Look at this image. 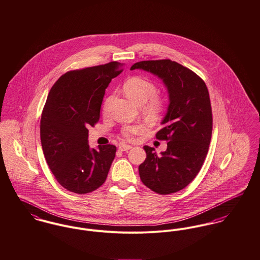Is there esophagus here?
<instances>
[{"label":"esophagus","instance_id":"1","mask_svg":"<svg viewBox=\"0 0 260 260\" xmlns=\"http://www.w3.org/2000/svg\"><path fill=\"white\" fill-rule=\"evenodd\" d=\"M131 148H132V145H129V144H121L118 146V149L121 150V151H126V150H128Z\"/></svg>","mask_w":260,"mask_h":260}]
</instances>
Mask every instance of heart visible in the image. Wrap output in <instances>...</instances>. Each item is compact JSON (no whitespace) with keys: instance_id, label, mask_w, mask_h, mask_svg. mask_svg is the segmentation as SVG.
Here are the masks:
<instances>
[{"instance_id":"b5f03b06","label":"heart","mask_w":260,"mask_h":260,"mask_svg":"<svg viewBox=\"0 0 260 260\" xmlns=\"http://www.w3.org/2000/svg\"><path fill=\"white\" fill-rule=\"evenodd\" d=\"M123 90L124 93L133 100L138 105L144 108V111L150 115L155 116L162 112L165 108V101L164 99L157 94L158 88L157 86L147 78L135 76L129 78L123 84ZM110 99L104 105V112H106ZM144 129V124L136 123V124H128L124 125L121 128L120 135L124 139H133L135 136L141 134Z\"/></svg>"}]
</instances>
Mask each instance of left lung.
I'll return each instance as SVG.
<instances>
[{
    "label": "left lung",
    "mask_w": 260,
    "mask_h": 260,
    "mask_svg": "<svg viewBox=\"0 0 260 260\" xmlns=\"http://www.w3.org/2000/svg\"><path fill=\"white\" fill-rule=\"evenodd\" d=\"M142 69L160 78L169 89L170 106L156 134L168 148L157 155L144 145L146 158L139 167L145 186L170 194L187 186L200 173L212 134V112L208 89L194 72L171 59L143 60L131 70Z\"/></svg>",
    "instance_id": "8db88e82"
}]
</instances>
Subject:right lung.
Here are the masks:
<instances>
[{
	"label": "right lung",
	"mask_w": 260,
	"mask_h": 260,
	"mask_svg": "<svg viewBox=\"0 0 260 260\" xmlns=\"http://www.w3.org/2000/svg\"><path fill=\"white\" fill-rule=\"evenodd\" d=\"M121 72L116 61L69 71L49 92L41 117V143L50 170L69 191L86 194L107 179L116 147L89 148L87 127L99 121L105 90Z\"/></svg>",
	"instance_id": "add662e5"
}]
</instances>
